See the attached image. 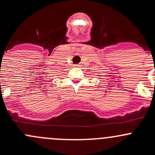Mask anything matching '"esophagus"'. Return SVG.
<instances>
[{
    "instance_id": "esophagus-1",
    "label": "esophagus",
    "mask_w": 155,
    "mask_h": 155,
    "mask_svg": "<svg viewBox=\"0 0 155 155\" xmlns=\"http://www.w3.org/2000/svg\"><path fill=\"white\" fill-rule=\"evenodd\" d=\"M79 65H80V64H76V66H77V67H79Z\"/></svg>"
}]
</instances>
